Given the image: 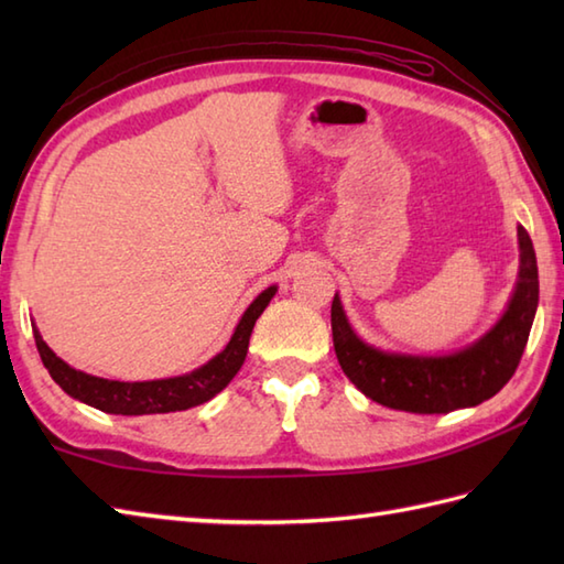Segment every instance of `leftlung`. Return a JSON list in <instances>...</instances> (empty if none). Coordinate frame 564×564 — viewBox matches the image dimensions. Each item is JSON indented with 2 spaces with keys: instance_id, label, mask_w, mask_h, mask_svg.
<instances>
[{
  "instance_id": "8db88e82",
  "label": "left lung",
  "mask_w": 564,
  "mask_h": 564,
  "mask_svg": "<svg viewBox=\"0 0 564 564\" xmlns=\"http://www.w3.org/2000/svg\"><path fill=\"white\" fill-rule=\"evenodd\" d=\"M517 232L519 279L505 315L480 339L453 354L414 356L366 344L334 295L332 337L346 378L373 402L412 414H448L495 398L521 361L538 310L533 242L521 225Z\"/></svg>"
}]
</instances>
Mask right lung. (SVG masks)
I'll list each match as a JSON object with an SVG mask.
<instances>
[{"label": "right lung", "instance_id": "right-lung-1", "mask_svg": "<svg viewBox=\"0 0 564 564\" xmlns=\"http://www.w3.org/2000/svg\"><path fill=\"white\" fill-rule=\"evenodd\" d=\"M279 291V285H269L261 291L251 305L245 310L242 319L237 322L235 334L227 341L220 354H215L208 364L191 370V373L176 378H160V380H142V382H121L106 380L84 373V370L72 368L41 337V332L33 325L35 346H39L41 361L47 368V373L63 388L69 398H75L84 404L101 410L106 414H123V416H140V414H166L182 412L188 406H196L213 400L215 394L227 388L237 370L242 368L249 337L254 329V322L267 310L271 297Z\"/></svg>", "mask_w": 564, "mask_h": 564}]
</instances>
